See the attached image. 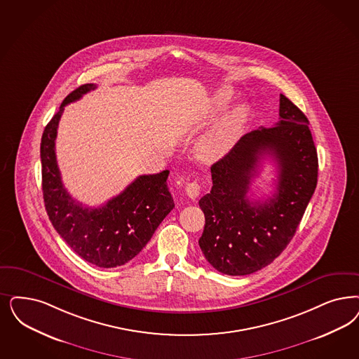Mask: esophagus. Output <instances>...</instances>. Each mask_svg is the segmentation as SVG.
<instances>
[{"instance_id": "esophagus-1", "label": "esophagus", "mask_w": 359, "mask_h": 359, "mask_svg": "<svg viewBox=\"0 0 359 359\" xmlns=\"http://www.w3.org/2000/svg\"><path fill=\"white\" fill-rule=\"evenodd\" d=\"M187 195L191 198H196L200 194V186H198V182H192V183H188L186 186Z\"/></svg>"}]
</instances>
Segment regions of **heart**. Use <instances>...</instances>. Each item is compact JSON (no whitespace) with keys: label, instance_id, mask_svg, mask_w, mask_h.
<instances>
[{"label":"heart","instance_id":"obj_1","mask_svg":"<svg viewBox=\"0 0 359 359\" xmlns=\"http://www.w3.org/2000/svg\"><path fill=\"white\" fill-rule=\"evenodd\" d=\"M233 97L232 90L222 88L219 90L210 102L205 121L213 118L219 111L231 102ZM249 109L247 104L240 103L200 137L196 144L198 156L203 161H215L224 156L233 146L236 139L240 135L244 124L248 121Z\"/></svg>","mask_w":359,"mask_h":359}]
</instances>
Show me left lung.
Listing matches in <instances>:
<instances>
[{
	"label": "left lung",
	"mask_w": 359,
	"mask_h": 359,
	"mask_svg": "<svg viewBox=\"0 0 359 359\" xmlns=\"http://www.w3.org/2000/svg\"><path fill=\"white\" fill-rule=\"evenodd\" d=\"M309 121L280 95V121L243 136L210 167L212 189L198 200L205 225L198 245L210 265L224 274L245 276L277 259L296 233L317 187L318 158ZM278 164L276 191L265 202L247 192L260 159Z\"/></svg>",
	"instance_id": "obj_1"
}]
</instances>
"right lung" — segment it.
<instances>
[{"mask_svg": "<svg viewBox=\"0 0 359 359\" xmlns=\"http://www.w3.org/2000/svg\"><path fill=\"white\" fill-rule=\"evenodd\" d=\"M95 88L94 83L75 88L45 127L41 140L42 191L50 222L67 245L90 264L115 268L139 255L175 204L167 186L168 170L136 177L99 208L85 207L66 191L55 156L58 123L66 104Z\"/></svg>", "mask_w": 359, "mask_h": 359, "instance_id": "1", "label": "right lung"}]
</instances>
